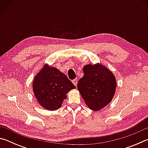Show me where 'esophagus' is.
<instances>
[{
  "label": "esophagus",
  "instance_id": "34e87169",
  "mask_svg": "<svg viewBox=\"0 0 148 148\" xmlns=\"http://www.w3.org/2000/svg\"><path fill=\"white\" fill-rule=\"evenodd\" d=\"M72 83L74 84V85L75 86H77V79H74L72 80Z\"/></svg>",
  "mask_w": 148,
  "mask_h": 148
}]
</instances>
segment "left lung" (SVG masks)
I'll return each instance as SVG.
<instances>
[{
    "label": "left lung",
    "mask_w": 148,
    "mask_h": 148,
    "mask_svg": "<svg viewBox=\"0 0 148 148\" xmlns=\"http://www.w3.org/2000/svg\"><path fill=\"white\" fill-rule=\"evenodd\" d=\"M84 75L77 83V89L90 109L99 111L107 106L114 96L116 79L114 74L100 63L85 65Z\"/></svg>",
    "instance_id": "obj_1"
}]
</instances>
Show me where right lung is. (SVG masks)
<instances>
[{
  "mask_svg": "<svg viewBox=\"0 0 148 148\" xmlns=\"http://www.w3.org/2000/svg\"><path fill=\"white\" fill-rule=\"evenodd\" d=\"M76 87L64 73L45 64L32 82L35 97L45 109L53 111L61 107L66 94Z\"/></svg>",
  "mask_w": 148,
  "mask_h": 148,
  "instance_id": "obj_1",
  "label": "right lung"
}]
</instances>
